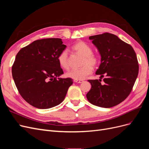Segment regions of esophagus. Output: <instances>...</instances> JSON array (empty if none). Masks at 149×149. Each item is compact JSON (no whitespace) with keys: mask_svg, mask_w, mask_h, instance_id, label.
I'll use <instances>...</instances> for the list:
<instances>
[{"mask_svg":"<svg viewBox=\"0 0 149 149\" xmlns=\"http://www.w3.org/2000/svg\"><path fill=\"white\" fill-rule=\"evenodd\" d=\"M74 81L77 83H83V80H78V79H74Z\"/></svg>","mask_w":149,"mask_h":149,"instance_id":"1","label":"esophagus"}]
</instances>
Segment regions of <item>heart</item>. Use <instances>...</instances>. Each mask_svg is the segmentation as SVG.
<instances>
[{"label": "heart", "instance_id": "heart-1", "mask_svg": "<svg viewBox=\"0 0 149 149\" xmlns=\"http://www.w3.org/2000/svg\"><path fill=\"white\" fill-rule=\"evenodd\" d=\"M72 49L78 55L82 56V60L81 68L72 70L66 73V76L73 79L82 80L85 79L93 72V67L97 66L100 63L99 56L93 53L92 47L83 41H79L74 43ZM58 61L62 68L67 70L69 68L68 52L66 49L62 51L58 57Z\"/></svg>", "mask_w": 149, "mask_h": 149}]
</instances>
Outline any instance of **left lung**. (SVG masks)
<instances>
[{
  "label": "left lung",
  "mask_w": 149,
  "mask_h": 149,
  "mask_svg": "<svg viewBox=\"0 0 149 149\" xmlns=\"http://www.w3.org/2000/svg\"><path fill=\"white\" fill-rule=\"evenodd\" d=\"M101 56L96 72L100 79H89L91 88L86 94L90 103L109 108L128 97L139 73L136 53L131 45L116 35L104 33L89 37ZM103 78V82L102 79Z\"/></svg>",
  "instance_id": "left-lung-1"
}]
</instances>
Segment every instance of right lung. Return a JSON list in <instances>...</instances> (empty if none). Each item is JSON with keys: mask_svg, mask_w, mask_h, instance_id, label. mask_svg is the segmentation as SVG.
<instances>
[{"mask_svg": "<svg viewBox=\"0 0 149 149\" xmlns=\"http://www.w3.org/2000/svg\"><path fill=\"white\" fill-rule=\"evenodd\" d=\"M66 46L61 38L35 40L17 54L12 73L24 100L38 109L60 104L73 84L70 78H57L63 74L58 57Z\"/></svg>", "mask_w": 149, "mask_h": 149, "instance_id": "add662e5", "label": "right lung"}]
</instances>
